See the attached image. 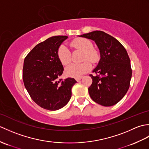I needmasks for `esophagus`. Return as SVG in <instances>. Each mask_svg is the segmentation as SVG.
<instances>
[{
    "label": "esophagus",
    "instance_id": "34e87169",
    "mask_svg": "<svg viewBox=\"0 0 149 149\" xmlns=\"http://www.w3.org/2000/svg\"><path fill=\"white\" fill-rule=\"evenodd\" d=\"M83 78V77H77V78H76L75 79V80H76L77 82H79V81H81V79Z\"/></svg>",
    "mask_w": 149,
    "mask_h": 149
}]
</instances>
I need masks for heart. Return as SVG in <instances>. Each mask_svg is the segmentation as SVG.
<instances>
[{
	"instance_id": "b5f03b06",
	"label": "heart",
	"mask_w": 149,
	"mask_h": 149,
	"mask_svg": "<svg viewBox=\"0 0 149 149\" xmlns=\"http://www.w3.org/2000/svg\"><path fill=\"white\" fill-rule=\"evenodd\" d=\"M70 45L75 49L83 50L84 52L83 60H89L91 63H96L99 60L100 56L98 50L93 48L92 42L85 38H78L70 43ZM57 56L63 65H66L71 61V53L64 45L59 47ZM91 65L89 61H86L81 64L72 63L66 66L65 74L71 77H80L83 74L89 72Z\"/></svg>"
}]
</instances>
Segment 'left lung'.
Instances as JSON below:
<instances>
[{"label":"left lung","mask_w":149,"mask_h":149,"mask_svg":"<svg viewBox=\"0 0 149 149\" xmlns=\"http://www.w3.org/2000/svg\"><path fill=\"white\" fill-rule=\"evenodd\" d=\"M95 41L99 47L100 59L90 76L93 80L88 88L94 102L103 106H111L124 97L130 86L132 69L128 54L115 38L101 31L81 35Z\"/></svg>","instance_id":"1"}]
</instances>
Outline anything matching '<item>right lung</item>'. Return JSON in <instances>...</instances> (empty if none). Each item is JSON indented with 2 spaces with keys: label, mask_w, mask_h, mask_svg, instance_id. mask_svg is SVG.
Segmentation results:
<instances>
[{
  "label": "right lung",
  "mask_w": 149,
  "mask_h": 149,
  "mask_svg": "<svg viewBox=\"0 0 149 149\" xmlns=\"http://www.w3.org/2000/svg\"><path fill=\"white\" fill-rule=\"evenodd\" d=\"M67 38H49L34 47L24 59V86L34 102L45 109L56 111L64 107L70 99L72 88L77 83L74 78L58 79L64 68L57 52Z\"/></svg>",
  "instance_id": "obj_1"
}]
</instances>
